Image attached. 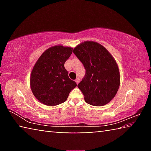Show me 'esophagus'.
Instances as JSON below:
<instances>
[{
  "mask_svg": "<svg viewBox=\"0 0 151 151\" xmlns=\"http://www.w3.org/2000/svg\"><path fill=\"white\" fill-rule=\"evenodd\" d=\"M75 82L76 83V84H78L79 82H80V78H79L78 77V78H76V80H75Z\"/></svg>",
  "mask_w": 151,
  "mask_h": 151,
  "instance_id": "esophagus-1",
  "label": "esophagus"
}]
</instances>
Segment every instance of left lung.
<instances>
[{
	"label": "left lung",
	"mask_w": 151,
	"mask_h": 151,
	"mask_svg": "<svg viewBox=\"0 0 151 151\" xmlns=\"http://www.w3.org/2000/svg\"><path fill=\"white\" fill-rule=\"evenodd\" d=\"M73 52L86 70L78 84L86 103L93 106L109 103L120 85V73L115 60L103 46L93 41L82 42L74 48Z\"/></svg>",
	"instance_id": "8db88e82"
}]
</instances>
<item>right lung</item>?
<instances>
[{
  "label": "right lung",
  "instance_id": "right-lung-1",
  "mask_svg": "<svg viewBox=\"0 0 151 151\" xmlns=\"http://www.w3.org/2000/svg\"><path fill=\"white\" fill-rule=\"evenodd\" d=\"M72 52L70 47L55 46L46 50L37 61L30 75V88L40 103L48 106L63 103L76 86L64 66Z\"/></svg>",
  "mask_w": 151,
  "mask_h": 151
}]
</instances>
